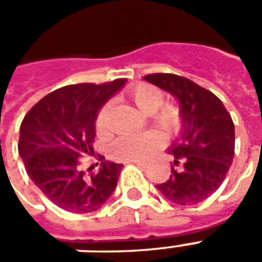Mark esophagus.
Returning a JSON list of instances; mask_svg holds the SVG:
<instances>
[{
	"label": "esophagus",
	"instance_id": "34e87169",
	"mask_svg": "<svg viewBox=\"0 0 262 262\" xmlns=\"http://www.w3.org/2000/svg\"><path fill=\"white\" fill-rule=\"evenodd\" d=\"M129 163H133V164H136L137 167H140V168H146L148 165L146 161H129Z\"/></svg>",
	"mask_w": 262,
	"mask_h": 262
}]
</instances>
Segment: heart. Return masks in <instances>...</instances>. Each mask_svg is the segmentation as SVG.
Returning <instances> with one entry per match:
<instances>
[{"instance_id": "heart-1", "label": "heart", "mask_w": 262, "mask_h": 262, "mask_svg": "<svg viewBox=\"0 0 262 262\" xmlns=\"http://www.w3.org/2000/svg\"><path fill=\"white\" fill-rule=\"evenodd\" d=\"M126 98L135 103L143 114L147 115L148 122L164 136L172 137L181 130V111L176 103L163 102L164 94L159 86L140 82L126 92ZM111 108L112 103L109 101L105 102L95 116V129L101 137H108L112 133ZM163 143V137L156 132L123 135L109 146V156L119 161H142L159 150Z\"/></svg>"}]
</instances>
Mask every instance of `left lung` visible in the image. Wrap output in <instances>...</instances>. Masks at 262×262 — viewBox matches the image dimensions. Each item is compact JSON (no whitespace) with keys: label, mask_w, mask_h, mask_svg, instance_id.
<instances>
[{"label":"left lung","mask_w":262,"mask_h":262,"mask_svg":"<svg viewBox=\"0 0 262 262\" xmlns=\"http://www.w3.org/2000/svg\"><path fill=\"white\" fill-rule=\"evenodd\" d=\"M144 80L180 101L182 135L168 150L174 157L170 178L156 185L177 205H195L216 192L234 157V123L219 98L189 78L168 73Z\"/></svg>","instance_id":"1"}]
</instances>
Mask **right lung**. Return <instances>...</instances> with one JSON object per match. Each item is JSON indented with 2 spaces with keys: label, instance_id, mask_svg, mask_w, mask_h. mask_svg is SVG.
Listing matches in <instances>:
<instances>
[{
  "label": "right lung",
  "instance_id": "right-lung-1",
  "mask_svg": "<svg viewBox=\"0 0 262 262\" xmlns=\"http://www.w3.org/2000/svg\"><path fill=\"white\" fill-rule=\"evenodd\" d=\"M125 82L118 78L61 86L32 106L22 120L18 150L26 172L59 208L74 213L94 212L115 191L123 164L103 161L92 144L98 111ZM84 155L98 157L100 170H85Z\"/></svg>",
  "mask_w": 262,
  "mask_h": 262
}]
</instances>
